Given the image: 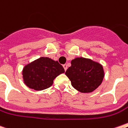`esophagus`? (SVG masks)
Here are the masks:
<instances>
[{
    "instance_id": "34e87169",
    "label": "esophagus",
    "mask_w": 128,
    "mask_h": 128,
    "mask_svg": "<svg viewBox=\"0 0 128 128\" xmlns=\"http://www.w3.org/2000/svg\"><path fill=\"white\" fill-rule=\"evenodd\" d=\"M63 68H64V70L66 71V70H67V68H68V66L66 65V64H64V65H63Z\"/></svg>"
}]
</instances>
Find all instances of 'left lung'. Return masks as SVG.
<instances>
[{"instance_id": "obj_1", "label": "left lung", "mask_w": 128, "mask_h": 128, "mask_svg": "<svg viewBox=\"0 0 128 128\" xmlns=\"http://www.w3.org/2000/svg\"><path fill=\"white\" fill-rule=\"evenodd\" d=\"M66 75L73 87L82 93H90L102 84L104 78L103 66L90 58L77 57L71 61Z\"/></svg>"}]
</instances>
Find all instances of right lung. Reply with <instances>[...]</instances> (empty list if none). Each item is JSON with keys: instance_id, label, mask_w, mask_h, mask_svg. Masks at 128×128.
Returning a JSON list of instances; mask_svg holds the SVG:
<instances>
[{"instance_id": "1", "label": "right lung", "mask_w": 128, "mask_h": 128, "mask_svg": "<svg viewBox=\"0 0 128 128\" xmlns=\"http://www.w3.org/2000/svg\"><path fill=\"white\" fill-rule=\"evenodd\" d=\"M64 72L58 61L40 57L24 66L22 75L26 86L35 90H42L50 87L56 77Z\"/></svg>"}]
</instances>
